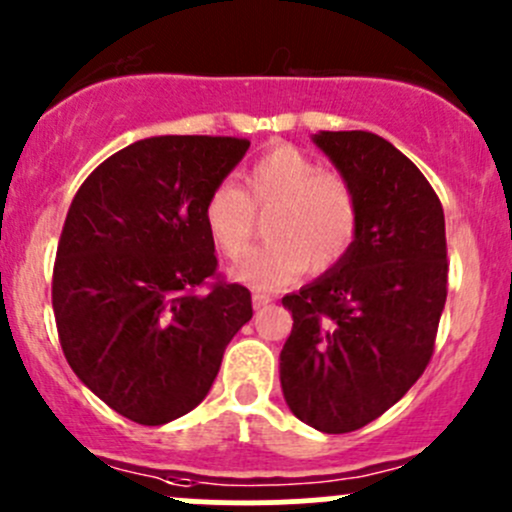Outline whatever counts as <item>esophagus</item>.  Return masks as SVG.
<instances>
[{"instance_id":"obj_1","label":"esophagus","mask_w":512,"mask_h":512,"mask_svg":"<svg viewBox=\"0 0 512 512\" xmlns=\"http://www.w3.org/2000/svg\"><path fill=\"white\" fill-rule=\"evenodd\" d=\"M270 302H272V299L267 297V294H262V292L252 294V307H255V309H265Z\"/></svg>"}]
</instances>
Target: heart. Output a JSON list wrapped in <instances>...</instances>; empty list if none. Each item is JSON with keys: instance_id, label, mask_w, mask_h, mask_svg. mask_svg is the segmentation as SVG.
Wrapping results in <instances>:
<instances>
[{"instance_id": "heart-1", "label": "heart", "mask_w": 512, "mask_h": 512, "mask_svg": "<svg viewBox=\"0 0 512 512\" xmlns=\"http://www.w3.org/2000/svg\"><path fill=\"white\" fill-rule=\"evenodd\" d=\"M267 242L242 257L230 277L255 289H280L307 265L314 272L337 267L352 252L359 232V203L352 185L294 146H275L242 173V190L220 183L203 205L210 240L232 260L245 255L255 213H265Z\"/></svg>"}]
</instances>
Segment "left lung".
Returning <instances> with one entry per match:
<instances>
[{"mask_svg":"<svg viewBox=\"0 0 512 512\" xmlns=\"http://www.w3.org/2000/svg\"><path fill=\"white\" fill-rule=\"evenodd\" d=\"M312 141L352 185L359 232L337 267L282 297L294 324L280 384L299 421L349 433L389 411L431 361L446 304V220L421 170L386 138L319 131Z\"/></svg>","mask_w":512,"mask_h":512,"instance_id":"left-lung-1","label":"left lung"}]
</instances>
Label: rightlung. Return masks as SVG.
<instances>
[{
    "mask_svg": "<svg viewBox=\"0 0 512 512\" xmlns=\"http://www.w3.org/2000/svg\"><path fill=\"white\" fill-rule=\"evenodd\" d=\"M230 136H151L113 153L71 200L51 304L66 361L116 414L163 426L208 396L252 319L247 287L215 282L203 205L245 158Z\"/></svg>",
    "mask_w": 512,
    "mask_h": 512,
    "instance_id": "1",
    "label": "right lung"
}]
</instances>
